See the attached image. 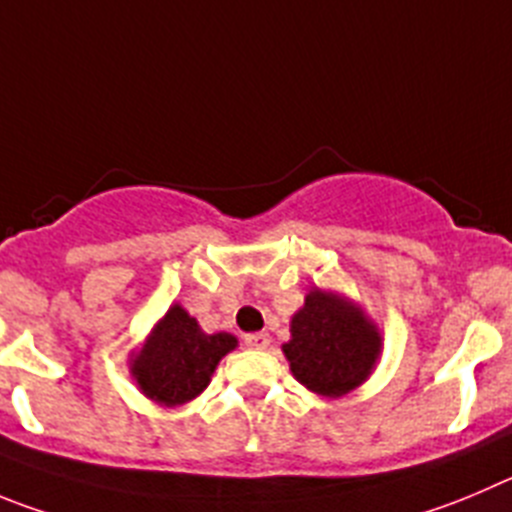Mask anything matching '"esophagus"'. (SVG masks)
<instances>
[{
    "instance_id": "esophagus-1",
    "label": "esophagus",
    "mask_w": 512,
    "mask_h": 512,
    "mask_svg": "<svg viewBox=\"0 0 512 512\" xmlns=\"http://www.w3.org/2000/svg\"><path fill=\"white\" fill-rule=\"evenodd\" d=\"M245 346L247 348H257V351H265L270 346V333L260 331V333H247L245 336Z\"/></svg>"
}]
</instances>
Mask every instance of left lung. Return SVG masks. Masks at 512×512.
<instances>
[{
	"mask_svg": "<svg viewBox=\"0 0 512 512\" xmlns=\"http://www.w3.org/2000/svg\"><path fill=\"white\" fill-rule=\"evenodd\" d=\"M384 338L366 310L336 290L310 288L290 318L283 343L290 371L308 391L338 399L366 384L379 364Z\"/></svg>",
	"mask_w": 512,
	"mask_h": 512,
	"instance_id": "1",
	"label": "left lung"
}]
</instances>
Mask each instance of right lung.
<instances>
[{
	"instance_id": "1",
	"label": "right lung",
	"mask_w": 512,
	"mask_h": 512,
	"mask_svg": "<svg viewBox=\"0 0 512 512\" xmlns=\"http://www.w3.org/2000/svg\"><path fill=\"white\" fill-rule=\"evenodd\" d=\"M237 348L232 333H204L181 303H174L141 348L128 356V371L138 391L159 407H181L197 399L212 381L219 361Z\"/></svg>"
}]
</instances>
